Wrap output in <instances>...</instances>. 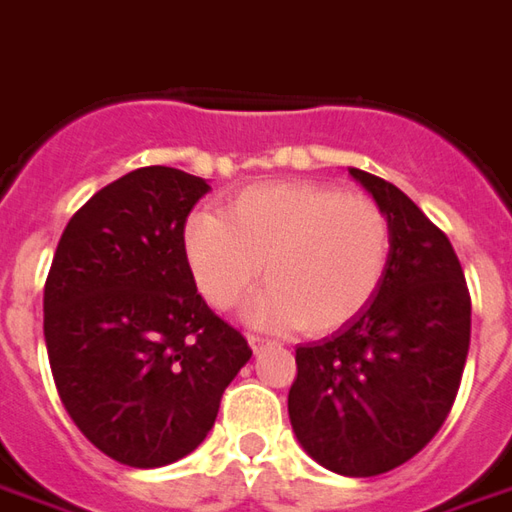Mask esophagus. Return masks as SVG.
<instances>
[{
  "mask_svg": "<svg viewBox=\"0 0 512 512\" xmlns=\"http://www.w3.org/2000/svg\"><path fill=\"white\" fill-rule=\"evenodd\" d=\"M274 341H268V338H263V335H249V346L255 349V352H263V349H268Z\"/></svg>",
  "mask_w": 512,
  "mask_h": 512,
  "instance_id": "34e87169",
  "label": "esophagus"
}]
</instances>
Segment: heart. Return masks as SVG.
I'll use <instances>...</instances> for the list:
<instances>
[{"label":"heart","mask_w":512,"mask_h":512,"mask_svg":"<svg viewBox=\"0 0 512 512\" xmlns=\"http://www.w3.org/2000/svg\"><path fill=\"white\" fill-rule=\"evenodd\" d=\"M182 255L213 307L238 305L263 266L266 285L244 307L246 321L327 335L380 291L391 224L368 196L318 182H266L246 188L227 216L194 213L182 230Z\"/></svg>","instance_id":"heart-1"}]
</instances>
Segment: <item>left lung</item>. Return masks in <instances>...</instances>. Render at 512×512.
I'll return each instance as SVG.
<instances>
[{
  "instance_id": "left-lung-1",
  "label": "left lung",
  "mask_w": 512,
  "mask_h": 512,
  "mask_svg": "<svg viewBox=\"0 0 512 512\" xmlns=\"http://www.w3.org/2000/svg\"><path fill=\"white\" fill-rule=\"evenodd\" d=\"M391 224L380 291L324 341L296 346L288 416L307 455L343 477H377L418 455L452 410L471 299L449 238L396 185L349 169Z\"/></svg>"
}]
</instances>
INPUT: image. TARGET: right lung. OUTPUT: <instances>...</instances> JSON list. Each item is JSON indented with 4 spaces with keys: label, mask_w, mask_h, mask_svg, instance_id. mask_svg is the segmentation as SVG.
<instances>
[{
    "label": "right lung",
    "mask_w": 512,
    "mask_h": 512,
    "mask_svg": "<svg viewBox=\"0 0 512 512\" xmlns=\"http://www.w3.org/2000/svg\"><path fill=\"white\" fill-rule=\"evenodd\" d=\"M202 177L146 166L71 216L44 288V338L57 393L80 432L132 468L191 455L249 363L182 255Z\"/></svg>",
    "instance_id": "right-lung-1"
}]
</instances>
